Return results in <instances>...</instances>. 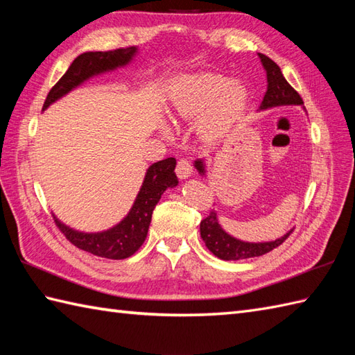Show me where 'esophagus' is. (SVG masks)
<instances>
[{
	"mask_svg": "<svg viewBox=\"0 0 355 355\" xmlns=\"http://www.w3.org/2000/svg\"><path fill=\"white\" fill-rule=\"evenodd\" d=\"M175 172H177L178 178H182V180L191 177V173H192V164H191V162L187 160V158H180L178 163H177Z\"/></svg>",
	"mask_w": 355,
	"mask_h": 355,
	"instance_id": "34e87169",
	"label": "esophagus"
}]
</instances>
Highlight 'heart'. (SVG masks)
<instances>
[{"label":"heart","instance_id":"heart-1","mask_svg":"<svg viewBox=\"0 0 355 355\" xmlns=\"http://www.w3.org/2000/svg\"><path fill=\"white\" fill-rule=\"evenodd\" d=\"M247 89L239 82H229L212 73L186 76L171 94V116L175 120H193L202 116L200 131L215 135L229 128L243 112Z\"/></svg>","mask_w":355,"mask_h":355}]
</instances>
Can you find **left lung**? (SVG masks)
I'll return each mask as SVG.
<instances>
[{"instance_id": "obj_1", "label": "left lung", "mask_w": 355, "mask_h": 355, "mask_svg": "<svg viewBox=\"0 0 355 355\" xmlns=\"http://www.w3.org/2000/svg\"><path fill=\"white\" fill-rule=\"evenodd\" d=\"M259 58L263 69L267 71L268 82L266 96H263L261 103V110L282 107V105H304L302 97H300L296 89L286 82L281 69H279V65L275 61H271L268 56L262 55V53H259ZM195 168L198 169L200 173H205V163H202V160L195 162ZM200 232L206 247L216 256V258L224 261H238L254 258V256H262L271 252L273 248L281 245L284 241L290 236V233L293 230L286 233L282 238L270 241V243H244V241H239L230 236L229 233H225L221 229V225L218 224L216 220V212L212 210V212L201 221Z\"/></svg>"}]
</instances>
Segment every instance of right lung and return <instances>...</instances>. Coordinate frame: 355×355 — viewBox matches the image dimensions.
<instances>
[{
    "mask_svg": "<svg viewBox=\"0 0 355 355\" xmlns=\"http://www.w3.org/2000/svg\"><path fill=\"white\" fill-rule=\"evenodd\" d=\"M135 51H137L135 47H126L108 51L82 53L74 59L64 76L56 82V85L50 89L42 110L92 76L126 65L135 55ZM175 164V158L169 157L150 166L130 214L112 229L101 233H82L67 227L56 216H53L58 229L80 250L108 259L130 258L145 243L150 218H153L155 205L160 201L163 192L168 187H175L178 184L177 175L173 172Z\"/></svg>",
    "mask_w": 355,
    "mask_h": 355,
    "instance_id": "1",
    "label": "right lung"
}]
</instances>
